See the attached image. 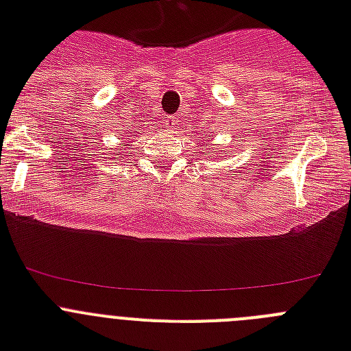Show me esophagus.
Instances as JSON below:
<instances>
[{
  "instance_id": "esophagus-1",
  "label": "esophagus",
  "mask_w": 351,
  "mask_h": 351,
  "mask_svg": "<svg viewBox=\"0 0 351 351\" xmlns=\"http://www.w3.org/2000/svg\"><path fill=\"white\" fill-rule=\"evenodd\" d=\"M163 125H165L169 130H176V126L179 125V119L176 116H169L163 119Z\"/></svg>"
}]
</instances>
